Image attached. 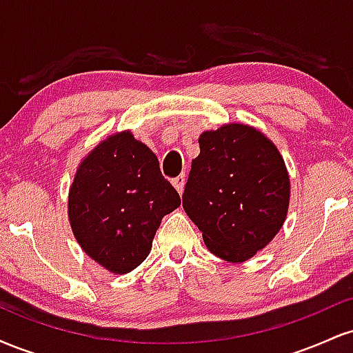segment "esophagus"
Masks as SVG:
<instances>
[{
  "label": "esophagus",
  "mask_w": 353,
  "mask_h": 353,
  "mask_svg": "<svg viewBox=\"0 0 353 353\" xmlns=\"http://www.w3.org/2000/svg\"><path fill=\"white\" fill-rule=\"evenodd\" d=\"M172 184H174V188L177 189V192L182 194V190H184V185H185V174H181V176L174 177Z\"/></svg>",
  "instance_id": "1"
}]
</instances>
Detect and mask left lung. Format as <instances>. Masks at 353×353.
Wrapping results in <instances>:
<instances>
[{
	"label": "left lung",
	"mask_w": 353,
	"mask_h": 353,
	"mask_svg": "<svg viewBox=\"0 0 353 353\" xmlns=\"http://www.w3.org/2000/svg\"><path fill=\"white\" fill-rule=\"evenodd\" d=\"M182 205L208 249L244 262L269 244L289 209L290 181L270 139L245 124H225L199 137Z\"/></svg>",
	"instance_id": "left-lung-1"
}]
</instances>
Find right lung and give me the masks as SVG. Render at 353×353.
Wrapping results in <instances>:
<instances>
[{
	"label": "right lung",
	"instance_id": "1",
	"mask_svg": "<svg viewBox=\"0 0 353 353\" xmlns=\"http://www.w3.org/2000/svg\"><path fill=\"white\" fill-rule=\"evenodd\" d=\"M181 197L159 161L129 131L99 143L83 159L68 199L76 241L112 274H128L149 255L165 214Z\"/></svg>",
	"mask_w": 353,
	"mask_h": 353
}]
</instances>
